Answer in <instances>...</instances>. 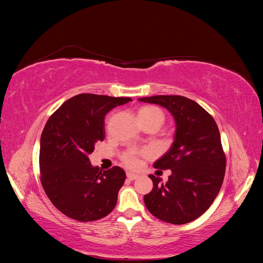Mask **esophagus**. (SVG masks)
<instances>
[{"label": "esophagus", "instance_id": "esophagus-1", "mask_svg": "<svg viewBox=\"0 0 263 263\" xmlns=\"http://www.w3.org/2000/svg\"><path fill=\"white\" fill-rule=\"evenodd\" d=\"M127 178H128L129 180H136L138 178V174L136 173H133V172H127Z\"/></svg>", "mask_w": 263, "mask_h": 263}]
</instances>
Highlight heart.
Returning a JSON list of instances; mask_svg holds the SVG:
<instances>
[{"instance_id": "b5f03b06", "label": "heart", "mask_w": 263, "mask_h": 263, "mask_svg": "<svg viewBox=\"0 0 263 263\" xmlns=\"http://www.w3.org/2000/svg\"><path fill=\"white\" fill-rule=\"evenodd\" d=\"M138 117L142 125L149 124V123H156L160 126L164 122L165 115L160 107L155 106V105H145L138 110ZM147 154L148 151H141V153H129L125 155L124 161L127 165L130 166V168H135V166H137L139 164V159H138L139 156H145Z\"/></svg>"}]
</instances>
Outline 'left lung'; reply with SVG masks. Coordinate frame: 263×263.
Masks as SVG:
<instances>
[{
	"mask_svg": "<svg viewBox=\"0 0 263 263\" xmlns=\"http://www.w3.org/2000/svg\"><path fill=\"white\" fill-rule=\"evenodd\" d=\"M139 101L165 107L177 123L171 149L154 163L156 169L172 173L164 184L150 174L154 187L144 196L146 208L169 224H186L209 210L224 181L226 156L218 127L201 105L181 95H155Z\"/></svg>",
	"mask_w": 263,
	"mask_h": 263,
	"instance_id": "1",
	"label": "left lung"
}]
</instances>
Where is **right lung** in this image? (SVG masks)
Wrapping results in <instances>:
<instances>
[{"instance_id": "1", "label": "right lung", "mask_w": 263, "mask_h": 263, "mask_svg": "<svg viewBox=\"0 0 263 263\" xmlns=\"http://www.w3.org/2000/svg\"><path fill=\"white\" fill-rule=\"evenodd\" d=\"M130 98L91 93L69 99L47 121L41 137L39 169L46 195L63 215L79 221L107 216L126 179L119 166H92L94 145L105 138V115Z\"/></svg>"}]
</instances>
